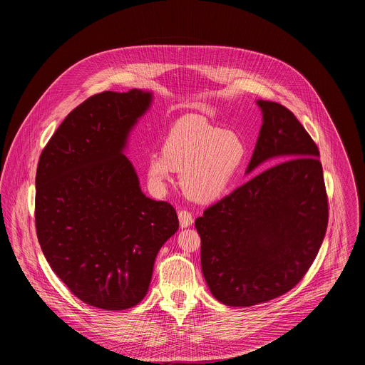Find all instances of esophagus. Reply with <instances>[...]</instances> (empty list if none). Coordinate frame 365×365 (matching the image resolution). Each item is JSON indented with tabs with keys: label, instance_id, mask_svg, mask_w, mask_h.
Listing matches in <instances>:
<instances>
[{
	"label": "esophagus",
	"instance_id": "1",
	"mask_svg": "<svg viewBox=\"0 0 365 365\" xmlns=\"http://www.w3.org/2000/svg\"><path fill=\"white\" fill-rule=\"evenodd\" d=\"M178 219H180V226H181V227H188V226H191L192 222H194V217H192L191 212H188V210H185V209H182V210L178 212Z\"/></svg>",
	"mask_w": 365,
	"mask_h": 365
}]
</instances>
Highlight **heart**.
Instances as JSON below:
<instances>
[{
    "label": "heart",
    "mask_w": 365,
    "mask_h": 365,
    "mask_svg": "<svg viewBox=\"0 0 365 365\" xmlns=\"http://www.w3.org/2000/svg\"><path fill=\"white\" fill-rule=\"evenodd\" d=\"M243 138L190 115L174 123L164 139L163 153H152L146 175L156 192H164L174 171H181L180 185L192 201L209 204L220 198L246 158Z\"/></svg>",
    "instance_id": "b5f03b06"
}]
</instances>
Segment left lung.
<instances>
[{
	"label": "left lung",
	"instance_id": "obj_1",
	"mask_svg": "<svg viewBox=\"0 0 365 365\" xmlns=\"http://www.w3.org/2000/svg\"><path fill=\"white\" fill-rule=\"evenodd\" d=\"M257 104L262 125L247 173L269 158L278 163L195 220L205 281L227 307H252L291 291L316 259L329 220L311 135L284 105Z\"/></svg>",
	"mask_w": 365,
	"mask_h": 365
}]
</instances>
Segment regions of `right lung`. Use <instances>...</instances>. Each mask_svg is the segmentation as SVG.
<instances>
[{
    "label": "right lung",
    "instance_id": "add662e5",
    "mask_svg": "<svg viewBox=\"0 0 365 365\" xmlns=\"http://www.w3.org/2000/svg\"><path fill=\"white\" fill-rule=\"evenodd\" d=\"M152 94L104 91L74 108L42 150L35 225L56 275L87 305L123 311L146 295L175 209L148 198L122 153Z\"/></svg>",
    "mask_w": 365,
    "mask_h": 365
}]
</instances>
